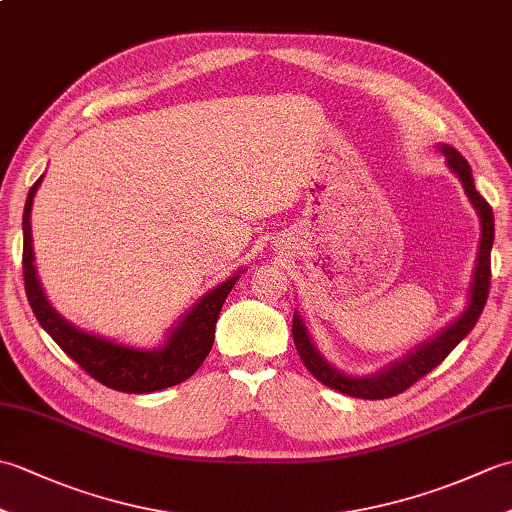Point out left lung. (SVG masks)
<instances>
[{
  "mask_svg": "<svg viewBox=\"0 0 512 512\" xmlns=\"http://www.w3.org/2000/svg\"><path fill=\"white\" fill-rule=\"evenodd\" d=\"M438 149L444 156L447 167L462 182L464 193L469 195L473 209L477 217H480V246H477L475 268L471 275L469 292H466V297H469L466 299V308L458 319L449 323L444 330H440L433 339L420 343L416 350H411L407 356L398 358V361L389 363L387 367L380 369V372L369 376L345 374L339 367L325 361V356L319 352L317 343H314L301 312L295 310V317H292V339H295L303 365H306L310 369V374L321 380L323 385L341 391V394L363 400H383L409 389L416 380L427 376L431 369H436L444 358L451 354L453 347L475 328V323L484 310L488 286H491V248L495 239L493 209L488 206L482 195L477 193L471 165L464 160L460 151L453 149L451 145H438Z\"/></svg>",
  "mask_w": 512,
  "mask_h": 512,
  "instance_id": "left-lung-1",
  "label": "left lung"
}]
</instances>
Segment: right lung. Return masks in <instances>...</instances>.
<instances>
[{"instance_id":"add662e5","label":"right lung","mask_w":512,"mask_h":512,"mask_svg":"<svg viewBox=\"0 0 512 512\" xmlns=\"http://www.w3.org/2000/svg\"><path fill=\"white\" fill-rule=\"evenodd\" d=\"M41 180L43 176L32 184L24 206V220H21V226H24L26 295L41 328L92 378L99 380L105 387L125 391V394H149V391L173 387L193 376L195 369L204 363V358L211 352L217 317H220V310L228 292L233 290L235 281L244 273V268H239L233 277H228L220 286H215L204 297L195 301L173 323L165 343L151 347V350L118 343L94 332H85L61 317L57 308L46 297V292H43L37 275L35 250H32L30 213Z\"/></svg>"}]
</instances>
